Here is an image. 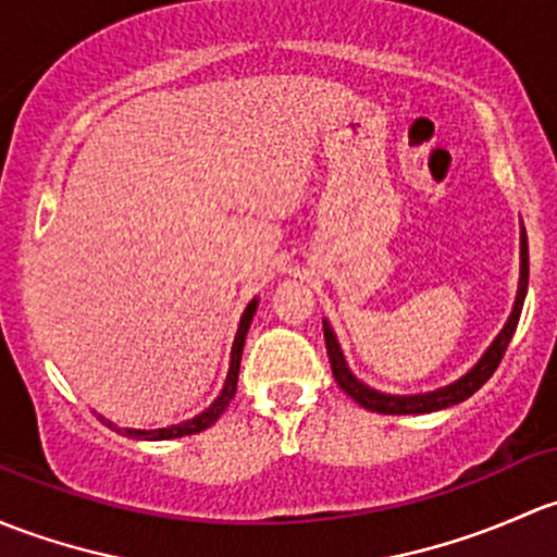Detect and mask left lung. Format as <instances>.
<instances>
[{
    "mask_svg": "<svg viewBox=\"0 0 557 557\" xmlns=\"http://www.w3.org/2000/svg\"><path fill=\"white\" fill-rule=\"evenodd\" d=\"M525 292H529V240H525V227L520 222V281H518V295H515V306L512 313H509L507 324L502 326L493 343L485 348L483 357L478 359V364L472 370L463 372L458 381L448 383L443 388H434V392L426 394H386L377 392V388L367 386L364 381H359L357 375L348 367L346 357H343V348L337 343L335 330L330 326V321L324 319V343H326V357H330L332 364V375H335L337 386L364 407V410L372 412H383V416H421V412H434V410H445V407H453L463 399L472 397L480 386L496 372L498 362H502L504 351H507L509 341L515 335V326L520 321V311H523V300Z\"/></svg>",
    "mask_w": 557,
    "mask_h": 557,
    "instance_id": "left-lung-1",
    "label": "left lung"
}]
</instances>
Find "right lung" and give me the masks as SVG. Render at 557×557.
Masks as SVG:
<instances>
[{
  "label": "right lung",
  "instance_id": "1",
  "mask_svg": "<svg viewBox=\"0 0 557 557\" xmlns=\"http://www.w3.org/2000/svg\"><path fill=\"white\" fill-rule=\"evenodd\" d=\"M257 306H260V300H251L249 306H246V311L240 313V321H238V332H236V341H233V348H231V367H227V377H225V386H222L220 397L214 399L209 407H206L203 412H198L195 418H187V421L182 423H171V426H163V429H128V426H117V423H112L109 418L99 416L101 421L107 423L112 432L123 434V437H131V440H176V437H187V434H198L203 432V429H209L211 423H216V418L222 416V412L227 410V405H231V399L236 397V386H238V367H240V354H244V343H246V332H249V324L251 319H255L257 313Z\"/></svg>",
  "mask_w": 557,
  "mask_h": 557
}]
</instances>
